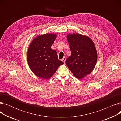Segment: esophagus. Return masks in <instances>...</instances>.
Segmentation results:
<instances>
[{"mask_svg":"<svg viewBox=\"0 0 121 121\" xmlns=\"http://www.w3.org/2000/svg\"><path fill=\"white\" fill-rule=\"evenodd\" d=\"M66 57H63V59H62V61L64 62V63H65V62H66Z\"/></svg>","mask_w":121,"mask_h":121,"instance_id":"34e87169","label":"esophagus"}]
</instances>
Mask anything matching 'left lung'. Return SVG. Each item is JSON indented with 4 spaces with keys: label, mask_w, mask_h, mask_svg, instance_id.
<instances>
[{
    "label": "left lung",
    "mask_w": 121,
    "mask_h": 121,
    "mask_svg": "<svg viewBox=\"0 0 121 121\" xmlns=\"http://www.w3.org/2000/svg\"><path fill=\"white\" fill-rule=\"evenodd\" d=\"M67 39L71 55L66 64L74 77L81 79L93 70L97 61V53L90 38L79 34L68 35Z\"/></svg>",
    "instance_id": "left-lung-1"
}]
</instances>
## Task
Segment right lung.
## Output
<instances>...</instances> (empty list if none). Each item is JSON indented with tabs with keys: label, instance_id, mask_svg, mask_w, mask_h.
Returning <instances> with one entry per match:
<instances>
[{
	"label": "right lung",
	"instance_id": "1",
	"mask_svg": "<svg viewBox=\"0 0 121 121\" xmlns=\"http://www.w3.org/2000/svg\"><path fill=\"white\" fill-rule=\"evenodd\" d=\"M56 35L46 34L36 37L30 43L27 52V61L31 71L37 77L48 79L58 68L64 64L58 59L55 50L51 48Z\"/></svg>",
	"mask_w": 121,
	"mask_h": 121
}]
</instances>
